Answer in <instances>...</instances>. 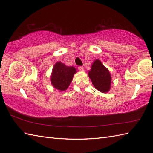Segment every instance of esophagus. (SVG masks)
<instances>
[{
    "label": "esophagus",
    "instance_id": "esophagus-1",
    "mask_svg": "<svg viewBox=\"0 0 153 153\" xmlns=\"http://www.w3.org/2000/svg\"><path fill=\"white\" fill-rule=\"evenodd\" d=\"M78 70L81 71H84V68L83 66H79L78 67Z\"/></svg>",
    "mask_w": 153,
    "mask_h": 153
}]
</instances>
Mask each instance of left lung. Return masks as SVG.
Instances as JSON below:
<instances>
[{
    "label": "left lung",
    "mask_w": 153,
    "mask_h": 153,
    "mask_svg": "<svg viewBox=\"0 0 153 153\" xmlns=\"http://www.w3.org/2000/svg\"><path fill=\"white\" fill-rule=\"evenodd\" d=\"M89 76L94 87L102 93L108 92L110 89L111 76L108 70L104 66L101 62L96 60L92 64Z\"/></svg>",
    "instance_id": "obj_1"
}]
</instances>
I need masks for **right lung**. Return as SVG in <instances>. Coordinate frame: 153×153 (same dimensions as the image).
<instances>
[{
    "label": "right lung",
    "mask_w": 153,
    "mask_h": 153,
    "mask_svg": "<svg viewBox=\"0 0 153 153\" xmlns=\"http://www.w3.org/2000/svg\"><path fill=\"white\" fill-rule=\"evenodd\" d=\"M76 72V70L74 67L66 66L60 62H58L55 64L52 72V85L58 90H66Z\"/></svg>",
    "instance_id": "add662e5"
}]
</instances>
